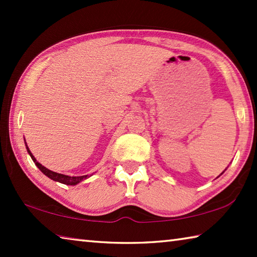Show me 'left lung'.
Returning <instances> with one entry per match:
<instances>
[{"mask_svg": "<svg viewBox=\"0 0 257 257\" xmlns=\"http://www.w3.org/2000/svg\"><path fill=\"white\" fill-rule=\"evenodd\" d=\"M223 172H224V171H223ZM223 172H222V173H223ZM222 173H221V175H222Z\"/></svg>", "mask_w": 257, "mask_h": 257, "instance_id": "obj_1", "label": "left lung"}]
</instances>
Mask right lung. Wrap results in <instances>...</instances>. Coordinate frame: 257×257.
Masks as SVG:
<instances>
[{"mask_svg":"<svg viewBox=\"0 0 257 257\" xmlns=\"http://www.w3.org/2000/svg\"><path fill=\"white\" fill-rule=\"evenodd\" d=\"M25 144H26V149H27V152L28 154L30 155V158H32V160L34 161V163L37 165V168L40 169V170L44 173V175L46 177H49L50 179L54 180V181H58V182H61V184H64V185H70V186H75L77 184H79V182H81L82 180L87 179V178H89L90 176L86 175V176H79V177H70V176H67V175H62V173H58V172H54V171H51L49 170V169L43 167V165L37 162V160L34 158V155L32 154V152H30V150L28 149L27 146V143H26L25 141Z\"/></svg>","mask_w":257,"mask_h":257,"instance_id":"1","label":"right lung"}]
</instances>
